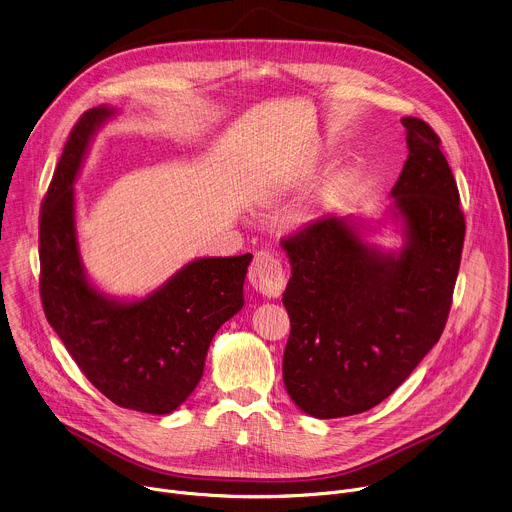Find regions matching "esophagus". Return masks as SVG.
I'll list each match as a JSON object with an SVG mask.
<instances>
[{
	"label": "esophagus",
	"instance_id": "34e87169",
	"mask_svg": "<svg viewBox=\"0 0 512 512\" xmlns=\"http://www.w3.org/2000/svg\"><path fill=\"white\" fill-rule=\"evenodd\" d=\"M249 281L259 294L267 298L279 296L285 287V271L281 261L269 251L255 253V259L249 267Z\"/></svg>",
	"mask_w": 512,
	"mask_h": 512
}]
</instances>
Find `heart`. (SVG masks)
<instances>
[{"label":"heart","instance_id":"1","mask_svg":"<svg viewBox=\"0 0 512 512\" xmlns=\"http://www.w3.org/2000/svg\"><path fill=\"white\" fill-rule=\"evenodd\" d=\"M346 186V174H340V176H336V180L330 184V188H328V198H334L338 192H342V188Z\"/></svg>","mask_w":512,"mask_h":512}]
</instances>
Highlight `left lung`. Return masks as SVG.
Segmentation results:
<instances>
[{
    "mask_svg": "<svg viewBox=\"0 0 512 512\" xmlns=\"http://www.w3.org/2000/svg\"><path fill=\"white\" fill-rule=\"evenodd\" d=\"M407 162L381 221L324 218L281 241L291 277L283 291L289 340L287 395L304 413L334 419L387 399L440 340L464 245L460 194L440 137L403 117ZM385 226L402 247L372 241Z\"/></svg>",
    "mask_w": 512,
    "mask_h": 512,
    "instance_id": "8db88e82",
    "label": "left lung"
}]
</instances>
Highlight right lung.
<instances>
[{
	"instance_id": "1",
	"label": "right lung",
	"mask_w": 512,
	"mask_h": 512,
	"mask_svg": "<svg viewBox=\"0 0 512 512\" xmlns=\"http://www.w3.org/2000/svg\"><path fill=\"white\" fill-rule=\"evenodd\" d=\"M117 115L111 105L87 111L64 145L40 212L42 306L79 369L107 399L168 415L200 383L216 330L245 306L253 255L192 259L141 298L111 296L89 277L75 184L93 137Z\"/></svg>"
}]
</instances>
